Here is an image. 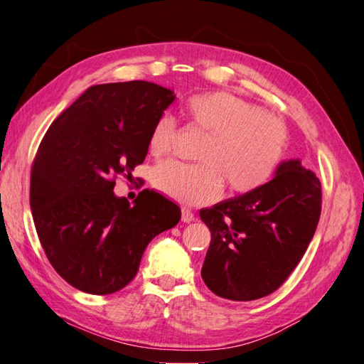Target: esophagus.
<instances>
[{
	"label": "esophagus",
	"mask_w": 364,
	"mask_h": 364,
	"mask_svg": "<svg viewBox=\"0 0 364 364\" xmlns=\"http://www.w3.org/2000/svg\"><path fill=\"white\" fill-rule=\"evenodd\" d=\"M181 220L183 222H186V223H189V222H192L196 219V215H194V213H192L191 210H188V208H183L181 210Z\"/></svg>",
	"instance_id": "esophagus-1"
}]
</instances>
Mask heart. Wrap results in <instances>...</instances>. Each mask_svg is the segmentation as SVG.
I'll use <instances>...</instances> for the list:
<instances>
[{
	"instance_id": "heart-1",
	"label": "heart",
	"mask_w": 364,
	"mask_h": 364,
	"mask_svg": "<svg viewBox=\"0 0 364 364\" xmlns=\"http://www.w3.org/2000/svg\"><path fill=\"white\" fill-rule=\"evenodd\" d=\"M191 127L206 139L197 153L198 164L161 162L151 172L153 188L176 202L202 205L218 198L222 183L231 194H249L266 184L283 159L288 129L275 114L230 92H205L184 103ZM176 127L161 115L153 123L146 146L153 158L172 149Z\"/></svg>"
}]
</instances>
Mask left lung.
<instances>
[{"label":"left lung","mask_w":364,"mask_h":364,"mask_svg":"<svg viewBox=\"0 0 364 364\" xmlns=\"http://www.w3.org/2000/svg\"><path fill=\"white\" fill-rule=\"evenodd\" d=\"M321 208L319 178L296 159L259 189L200 211L211 231L202 267L208 288L236 301L277 291L305 255Z\"/></svg>","instance_id":"1"}]
</instances>
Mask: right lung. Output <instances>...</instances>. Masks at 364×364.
<instances>
[{
    "label": "right lung",
    "mask_w": 364,
    "mask_h": 364,
    "mask_svg": "<svg viewBox=\"0 0 364 364\" xmlns=\"http://www.w3.org/2000/svg\"><path fill=\"white\" fill-rule=\"evenodd\" d=\"M173 100L149 81L98 84L45 133L31 167V211L46 258L73 288H125L151 239L180 222V208L158 192L144 189L134 205L112 192L144 162L153 123Z\"/></svg>",
    "instance_id": "obj_1"
}]
</instances>
